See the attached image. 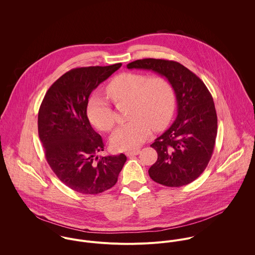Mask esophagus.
<instances>
[{
    "instance_id": "esophagus-1",
    "label": "esophagus",
    "mask_w": 255,
    "mask_h": 255,
    "mask_svg": "<svg viewBox=\"0 0 255 255\" xmlns=\"http://www.w3.org/2000/svg\"><path fill=\"white\" fill-rule=\"evenodd\" d=\"M139 153H140V150H139V149H135V150H128V151H127V152H126L127 156H128V157L133 156V155H137V154H139Z\"/></svg>"
}]
</instances>
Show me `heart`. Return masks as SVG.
<instances>
[{
	"label": "heart",
	"mask_w": 255,
	"mask_h": 255,
	"mask_svg": "<svg viewBox=\"0 0 255 255\" xmlns=\"http://www.w3.org/2000/svg\"><path fill=\"white\" fill-rule=\"evenodd\" d=\"M106 94L117 105L128 102L130 121L118 128L111 141L117 150H128L144 142L151 128H165L176 106V95L171 81L165 76L145 73H123L115 76L105 88ZM90 123L103 131L115 126V116L109 104L100 96H93L87 105Z\"/></svg>",
	"instance_id": "b5f03b06"
}]
</instances>
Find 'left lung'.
<instances>
[{
	"instance_id": "8db88e82",
	"label": "left lung",
	"mask_w": 255,
	"mask_h": 255,
	"mask_svg": "<svg viewBox=\"0 0 255 255\" xmlns=\"http://www.w3.org/2000/svg\"><path fill=\"white\" fill-rule=\"evenodd\" d=\"M168 78L175 90L178 116L174 124L151 147L157 161L148 173L154 182L179 187L196 180L206 169L217 136V114L213 98L204 82L175 61L142 59L127 65Z\"/></svg>"
}]
</instances>
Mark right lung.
<instances>
[{"label":"right lung","mask_w":255,"mask_h":255,"mask_svg":"<svg viewBox=\"0 0 255 255\" xmlns=\"http://www.w3.org/2000/svg\"><path fill=\"white\" fill-rule=\"evenodd\" d=\"M122 67L76 68L58 78L46 92L38 113V134L52 171L82 194H98L116 184L127 156L98 157L104 142L87 118L91 92Z\"/></svg>","instance_id":"obj_1"}]
</instances>
